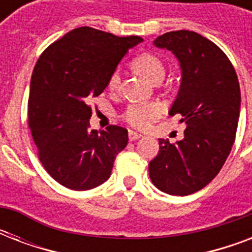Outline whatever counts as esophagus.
Instances as JSON below:
<instances>
[{
  "label": "esophagus",
  "mask_w": 252,
  "mask_h": 252,
  "mask_svg": "<svg viewBox=\"0 0 252 252\" xmlns=\"http://www.w3.org/2000/svg\"><path fill=\"white\" fill-rule=\"evenodd\" d=\"M142 134L134 132V130H129V141H136L138 138H141Z\"/></svg>",
  "instance_id": "esophagus-1"
}]
</instances>
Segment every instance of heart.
<instances>
[{
  "instance_id": "b5f03b06",
  "label": "heart",
  "mask_w": 252,
  "mask_h": 252,
  "mask_svg": "<svg viewBox=\"0 0 252 252\" xmlns=\"http://www.w3.org/2000/svg\"><path fill=\"white\" fill-rule=\"evenodd\" d=\"M134 68L145 76L152 82H159L165 76V64L163 61L154 53H141L133 60ZM120 81L119 69L111 73L108 86L110 89H116ZM161 114V107L157 103H141V104H130L126 108L124 119L130 126L136 128H146L154 119H157Z\"/></svg>"
}]
</instances>
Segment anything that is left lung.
<instances>
[{"mask_svg":"<svg viewBox=\"0 0 252 252\" xmlns=\"http://www.w3.org/2000/svg\"><path fill=\"white\" fill-rule=\"evenodd\" d=\"M153 43L179 61L182 80L168 115H182L187 126L175 144L159 138L149 175L162 192L187 196L205 187L230 153L241 111L238 77L226 55L200 33L171 31Z\"/></svg>","mask_w":252,"mask_h":252,"instance_id":"left-lung-1","label":"left lung"}]
</instances>
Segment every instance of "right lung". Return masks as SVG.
I'll return each instance as SVG.
<instances>
[{"label": "right lung", "instance_id": "right-lung-1", "mask_svg": "<svg viewBox=\"0 0 252 252\" xmlns=\"http://www.w3.org/2000/svg\"><path fill=\"white\" fill-rule=\"evenodd\" d=\"M141 41L78 27L39 57L30 84L29 126L41 165L61 186L86 191L110 178L115 158L128 144V130L90 129L89 103L108 86L128 49Z\"/></svg>", "mask_w": 252, "mask_h": 252}]
</instances>
